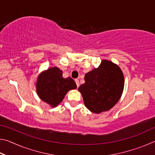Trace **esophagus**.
<instances>
[{
	"mask_svg": "<svg viewBox=\"0 0 155 155\" xmlns=\"http://www.w3.org/2000/svg\"><path fill=\"white\" fill-rule=\"evenodd\" d=\"M75 82H76V84H77V87L79 86V81H78V79H75Z\"/></svg>",
	"mask_w": 155,
	"mask_h": 155,
	"instance_id": "34e87169",
	"label": "esophagus"
}]
</instances>
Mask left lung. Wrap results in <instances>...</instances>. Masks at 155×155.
<instances>
[{
  "mask_svg": "<svg viewBox=\"0 0 155 155\" xmlns=\"http://www.w3.org/2000/svg\"><path fill=\"white\" fill-rule=\"evenodd\" d=\"M85 83L78 91L85 107L90 111L101 114L109 111L121 97L124 86L122 71L118 65L103 60L98 68L85 75Z\"/></svg>",
  "mask_w": 155,
  "mask_h": 155,
  "instance_id": "left-lung-1",
  "label": "left lung"
}]
</instances>
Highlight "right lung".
Masks as SVG:
<instances>
[{"label":"right lung","mask_w":155,"mask_h":155,"mask_svg":"<svg viewBox=\"0 0 155 155\" xmlns=\"http://www.w3.org/2000/svg\"><path fill=\"white\" fill-rule=\"evenodd\" d=\"M63 72L57 67L51 68L39 75L36 83L37 94L40 99L55 107L64 98L69 90L77 88L72 78H64Z\"/></svg>","instance_id":"obj_1"}]
</instances>
